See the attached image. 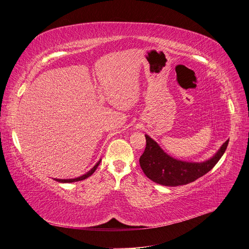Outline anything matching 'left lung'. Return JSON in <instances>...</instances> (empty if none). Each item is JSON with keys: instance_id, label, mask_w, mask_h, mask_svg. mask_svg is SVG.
Returning a JSON list of instances; mask_svg holds the SVG:
<instances>
[{"instance_id": "left-lung-1", "label": "left lung", "mask_w": 249, "mask_h": 249, "mask_svg": "<svg viewBox=\"0 0 249 249\" xmlns=\"http://www.w3.org/2000/svg\"><path fill=\"white\" fill-rule=\"evenodd\" d=\"M145 138L146 147L139 159L140 166L149 179L164 186L185 185L205 175L222 157L229 142L226 140L209 160L197 163L174 159L165 153L152 138L148 135Z\"/></svg>"}]
</instances>
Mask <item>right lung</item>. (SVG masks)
I'll use <instances>...</instances> for the list:
<instances>
[{"instance_id": "add662e5", "label": "right lung", "mask_w": 249, "mask_h": 249, "mask_svg": "<svg viewBox=\"0 0 249 249\" xmlns=\"http://www.w3.org/2000/svg\"><path fill=\"white\" fill-rule=\"evenodd\" d=\"M100 161H101V160H100ZM100 161H99L89 172H87L86 174L82 175V176H80V177H78V178H75V179H55V180L58 181V182H62V183H72V182H76V181H80V180H84V179L88 178L89 176H91V175L95 172V170H96L97 167L99 166V164H100Z\"/></svg>"}]
</instances>
